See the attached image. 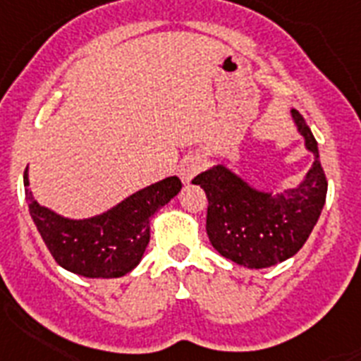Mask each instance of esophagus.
I'll return each mask as SVG.
<instances>
[{"instance_id": "obj_1", "label": "esophagus", "mask_w": 361, "mask_h": 361, "mask_svg": "<svg viewBox=\"0 0 361 361\" xmlns=\"http://www.w3.org/2000/svg\"><path fill=\"white\" fill-rule=\"evenodd\" d=\"M204 166V160L199 157V154H192V157H188V159L183 160L180 164V169H178V175H180V180L184 184H190L195 178V175L199 173Z\"/></svg>"}]
</instances>
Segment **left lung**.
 Instances as JSON below:
<instances>
[{
    "label": "left lung",
    "instance_id": "left-lung-1",
    "mask_svg": "<svg viewBox=\"0 0 361 361\" xmlns=\"http://www.w3.org/2000/svg\"><path fill=\"white\" fill-rule=\"evenodd\" d=\"M295 129L314 154L312 168L297 186L262 190L227 164H214L192 183L208 197L207 234L217 252L247 269H264L300 251L326 201V177L319 149L305 118L291 110Z\"/></svg>",
    "mask_w": 361,
    "mask_h": 361
}]
</instances>
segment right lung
Here are the masks:
<instances>
[{"label":"right lung","instance_id":"obj_1","mask_svg":"<svg viewBox=\"0 0 361 361\" xmlns=\"http://www.w3.org/2000/svg\"><path fill=\"white\" fill-rule=\"evenodd\" d=\"M23 188L31 219L59 266L86 279H118L138 266L147 249L151 217L183 184L178 177L164 178L82 219L61 216L40 204L29 188V169L23 173Z\"/></svg>","mask_w":361,"mask_h":361}]
</instances>
